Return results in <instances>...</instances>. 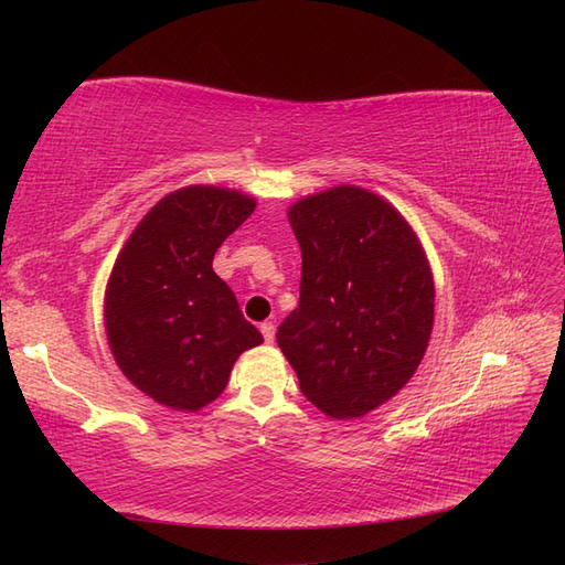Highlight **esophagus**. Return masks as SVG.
I'll return each mask as SVG.
<instances>
[{"label":"esophagus","mask_w":565,"mask_h":565,"mask_svg":"<svg viewBox=\"0 0 565 565\" xmlns=\"http://www.w3.org/2000/svg\"><path fill=\"white\" fill-rule=\"evenodd\" d=\"M262 334L266 339V344H270V341L276 339V324H273V322H262Z\"/></svg>","instance_id":"1"}]
</instances>
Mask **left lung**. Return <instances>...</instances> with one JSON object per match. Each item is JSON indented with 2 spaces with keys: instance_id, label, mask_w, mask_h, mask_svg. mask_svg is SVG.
<instances>
[{
  "instance_id": "1",
  "label": "left lung",
  "mask_w": 565,
  "mask_h": 565,
  "mask_svg": "<svg viewBox=\"0 0 565 565\" xmlns=\"http://www.w3.org/2000/svg\"><path fill=\"white\" fill-rule=\"evenodd\" d=\"M289 224L301 285L278 347L324 415L363 417L422 363L434 324L429 262L407 221L358 185L299 200Z\"/></svg>"
}]
</instances>
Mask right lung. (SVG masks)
Returning <instances> with one entry per match:
<instances>
[{
    "label": "right lung",
    "instance_id": "1",
    "mask_svg": "<svg viewBox=\"0 0 565 565\" xmlns=\"http://www.w3.org/2000/svg\"><path fill=\"white\" fill-rule=\"evenodd\" d=\"M252 212L254 200L228 188H181L119 252L106 289L108 341L125 377L152 401L200 409L226 388L237 355L264 341L212 268Z\"/></svg>",
    "mask_w": 565,
    "mask_h": 565
}]
</instances>
